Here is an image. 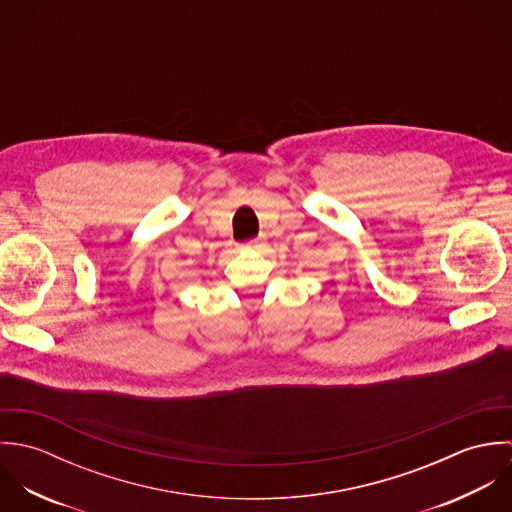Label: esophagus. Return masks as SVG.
I'll list each match as a JSON object with an SVG mask.
<instances>
[{"label":"esophagus","mask_w":512,"mask_h":512,"mask_svg":"<svg viewBox=\"0 0 512 512\" xmlns=\"http://www.w3.org/2000/svg\"><path fill=\"white\" fill-rule=\"evenodd\" d=\"M256 246H258V244H256V242H248V244H244V246H242V248H256Z\"/></svg>","instance_id":"1"}]
</instances>
